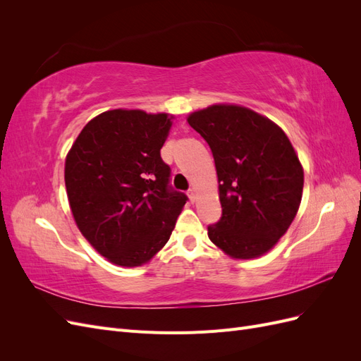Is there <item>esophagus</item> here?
Instances as JSON below:
<instances>
[{
  "label": "esophagus",
  "instance_id": "obj_1",
  "mask_svg": "<svg viewBox=\"0 0 361 361\" xmlns=\"http://www.w3.org/2000/svg\"><path fill=\"white\" fill-rule=\"evenodd\" d=\"M188 197L191 199V202H194V200H195V190H190V192H188Z\"/></svg>",
  "mask_w": 361,
  "mask_h": 361
}]
</instances>
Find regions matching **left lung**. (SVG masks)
I'll use <instances>...</instances> for the list:
<instances>
[{
  "label": "left lung",
  "instance_id": "8db88e82",
  "mask_svg": "<svg viewBox=\"0 0 361 361\" xmlns=\"http://www.w3.org/2000/svg\"><path fill=\"white\" fill-rule=\"evenodd\" d=\"M209 145L223 207L207 227L211 241L232 259L267 255L300 209L304 170L277 123L243 105L214 104L187 117Z\"/></svg>",
  "mask_w": 361,
  "mask_h": 361
}]
</instances>
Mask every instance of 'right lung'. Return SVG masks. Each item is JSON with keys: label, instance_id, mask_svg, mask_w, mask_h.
<instances>
[{"label": "right lung", "instance_id": "obj_1", "mask_svg": "<svg viewBox=\"0 0 361 361\" xmlns=\"http://www.w3.org/2000/svg\"><path fill=\"white\" fill-rule=\"evenodd\" d=\"M174 116L108 110L76 137L64 162L73 220L89 244L117 267L147 264L167 244L187 195L169 190L159 150Z\"/></svg>", "mask_w": 361, "mask_h": 361}]
</instances>
